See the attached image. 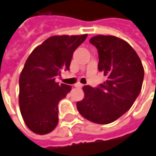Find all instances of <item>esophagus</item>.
Returning a JSON list of instances; mask_svg holds the SVG:
<instances>
[{"label":"esophagus","mask_w":156,"mask_h":156,"mask_svg":"<svg viewBox=\"0 0 156 156\" xmlns=\"http://www.w3.org/2000/svg\"><path fill=\"white\" fill-rule=\"evenodd\" d=\"M75 87H82L83 85L80 84V83H77V84H75Z\"/></svg>","instance_id":"obj_1"}]
</instances>
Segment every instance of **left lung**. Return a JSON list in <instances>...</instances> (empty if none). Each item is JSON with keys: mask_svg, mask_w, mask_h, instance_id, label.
I'll list each match as a JSON object with an SVG mask.
<instances>
[{"mask_svg": "<svg viewBox=\"0 0 156 156\" xmlns=\"http://www.w3.org/2000/svg\"><path fill=\"white\" fill-rule=\"evenodd\" d=\"M89 42L98 48V70L107 80L98 87L84 86L77 108L86 119L106 125L128 111L140 94L144 68L135 49L115 36L98 35Z\"/></svg>", "mask_w": 156, "mask_h": 156, "instance_id": "8db88e82", "label": "left lung"}]
</instances>
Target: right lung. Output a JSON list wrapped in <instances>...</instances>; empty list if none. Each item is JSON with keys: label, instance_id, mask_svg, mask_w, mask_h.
Here are the masks:
<instances>
[{"label": "right lung", "instance_id": "obj_1", "mask_svg": "<svg viewBox=\"0 0 156 156\" xmlns=\"http://www.w3.org/2000/svg\"><path fill=\"white\" fill-rule=\"evenodd\" d=\"M87 34L52 36L34 48L20 75L19 103L22 118L33 133L46 135L58 122V102L71 87L55 81L69 70L73 52Z\"/></svg>", "mask_w": 156, "mask_h": 156}]
</instances>
